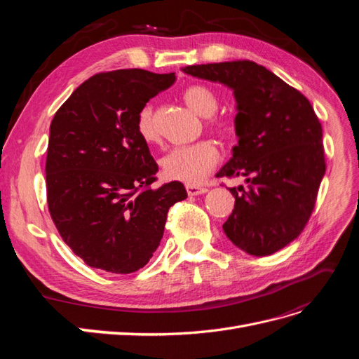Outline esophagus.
Masks as SVG:
<instances>
[{
    "mask_svg": "<svg viewBox=\"0 0 359 359\" xmlns=\"http://www.w3.org/2000/svg\"><path fill=\"white\" fill-rule=\"evenodd\" d=\"M186 189H187L189 196H198V194H203L208 191V189L202 186H186Z\"/></svg>",
    "mask_w": 359,
    "mask_h": 359,
    "instance_id": "34e87169",
    "label": "esophagus"
}]
</instances>
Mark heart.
Masks as SVG:
<instances>
[{
	"label": "heart",
	"mask_w": 359,
	"mask_h": 359,
	"mask_svg": "<svg viewBox=\"0 0 359 359\" xmlns=\"http://www.w3.org/2000/svg\"><path fill=\"white\" fill-rule=\"evenodd\" d=\"M182 100L193 112L201 116H210L206 126L219 135L231 132V124L220 116H211L219 109L217 94L205 85H190L182 93ZM136 130L145 144H156L158 130L154 121V111L145 106L136 116ZM220 158V151L212 140H199L196 144L180 147L169 151L161 158V172L170 181L184 182L187 186H199L210 175Z\"/></svg>",
	"instance_id": "heart-1"
}]
</instances>
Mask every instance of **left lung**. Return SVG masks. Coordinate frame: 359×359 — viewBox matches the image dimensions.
<instances>
[{
	"label": "left lung",
	"instance_id": "left-lung-1",
	"mask_svg": "<svg viewBox=\"0 0 359 359\" xmlns=\"http://www.w3.org/2000/svg\"><path fill=\"white\" fill-rule=\"evenodd\" d=\"M184 73L233 90L238 145L217 177L244 178L229 189L226 236L252 256H269L309 223L327 170L322 126L307 97L255 61L187 66Z\"/></svg>",
	"mask_w": 359,
	"mask_h": 359
}]
</instances>
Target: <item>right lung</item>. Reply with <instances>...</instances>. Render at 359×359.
<instances>
[{
  "label": "right lung",
  "instance_id": "add662e5",
  "mask_svg": "<svg viewBox=\"0 0 359 359\" xmlns=\"http://www.w3.org/2000/svg\"><path fill=\"white\" fill-rule=\"evenodd\" d=\"M175 82L142 69L97 73L74 90L50 123L48 208L72 252L91 268L130 274L158 247L168 211L187 198L178 181L153 189L158 166L136 116Z\"/></svg>",
  "mask_w": 359,
  "mask_h": 359
}]
</instances>
